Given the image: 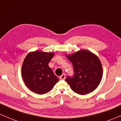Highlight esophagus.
I'll list each match as a JSON object with an SVG mask.
<instances>
[{"label": "esophagus", "mask_w": 121, "mask_h": 121, "mask_svg": "<svg viewBox=\"0 0 121 121\" xmlns=\"http://www.w3.org/2000/svg\"><path fill=\"white\" fill-rule=\"evenodd\" d=\"M65 78H66V75H65V74H63L62 75L60 76V77H59V79L61 80H64Z\"/></svg>", "instance_id": "34e87169"}]
</instances>
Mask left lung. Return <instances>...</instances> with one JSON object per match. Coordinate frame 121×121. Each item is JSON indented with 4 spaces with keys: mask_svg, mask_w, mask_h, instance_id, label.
<instances>
[{
    "mask_svg": "<svg viewBox=\"0 0 121 121\" xmlns=\"http://www.w3.org/2000/svg\"><path fill=\"white\" fill-rule=\"evenodd\" d=\"M66 56L74 68V76L66 79L72 90L81 95L94 90L101 82L103 73L101 62L97 55L82 50Z\"/></svg>",
    "mask_w": 121,
    "mask_h": 121,
    "instance_id": "left-lung-1",
    "label": "left lung"
}]
</instances>
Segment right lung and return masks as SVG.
<instances>
[{"label":"right lung","instance_id":"obj_1","mask_svg":"<svg viewBox=\"0 0 121 121\" xmlns=\"http://www.w3.org/2000/svg\"><path fill=\"white\" fill-rule=\"evenodd\" d=\"M54 55V52L36 51L26 56L22 67V75L24 83L32 91L44 94L49 92L59 81L48 66Z\"/></svg>","mask_w":121,"mask_h":121}]
</instances>
